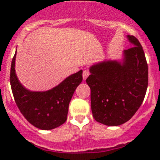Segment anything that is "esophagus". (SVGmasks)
I'll list each match as a JSON object with an SVG mask.
<instances>
[{
    "instance_id": "esophagus-1",
    "label": "esophagus",
    "mask_w": 160,
    "mask_h": 160,
    "mask_svg": "<svg viewBox=\"0 0 160 160\" xmlns=\"http://www.w3.org/2000/svg\"><path fill=\"white\" fill-rule=\"evenodd\" d=\"M89 76V71L88 70H83V72H82V78H83V80H86L87 78Z\"/></svg>"
}]
</instances>
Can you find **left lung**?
Returning a JSON list of instances; mask_svg holds the SVG:
<instances>
[{
	"mask_svg": "<svg viewBox=\"0 0 160 160\" xmlns=\"http://www.w3.org/2000/svg\"><path fill=\"white\" fill-rule=\"evenodd\" d=\"M123 53V61H107L90 67L87 78L91 89L93 118L106 126H120L132 117L143 101L148 82L145 54L136 37Z\"/></svg>",
	"mask_w": 160,
	"mask_h": 160,
	"instance_id": "obj_1",
	"label": "left lung"
}]
</instances>
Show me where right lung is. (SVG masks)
Here are the masks:
<instances>
[{"label":"right lung","instance_id":"1","mask_svg":"<svg viewBox=\"0 0 160 160\" xmlns=\"http://www.w3.org/2000/svg\"><path fill=\"white\" fill-rule=\"evenodd\" d=\"M16 53L11 65L10 83L20 112L30 124L41 130H51L65 123L76 88L82 81V70L69 76L56 87L44 92H33L20 83L15 72Z\"/></svg>","mask_w":160,"mask_h":160}]
</instances>
